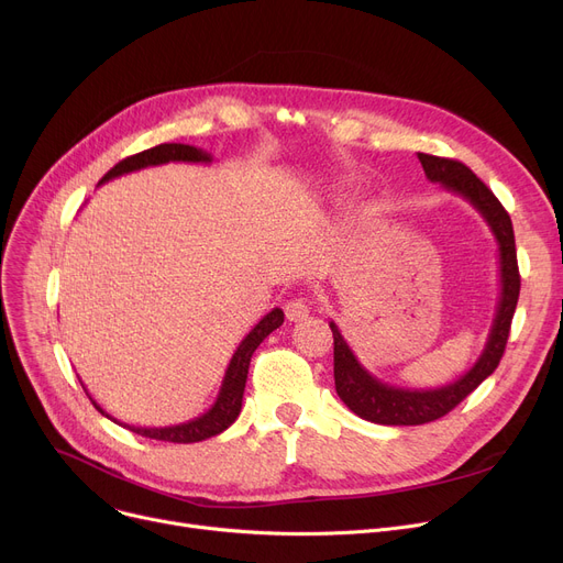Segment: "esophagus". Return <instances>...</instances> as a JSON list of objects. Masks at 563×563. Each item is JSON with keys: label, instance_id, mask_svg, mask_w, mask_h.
Segmentation results:
<instances>
[{"label": "esophagus", "instance_id": "esophagus-1", "mask_svg": "<svg viewBox=\"0 0 563 563\" xmlns=\"http://www.w3.org/2000/svg\"><path fill=\"white\" fill-rule=\"evenodd\" d=\"M309 302L305 298H290L286 305H284V311H286V318L290 320V323H298V320L307 318L309 316Z\"/></svg>", "mask_w": 563, "mask_h": 563}]
</instances>
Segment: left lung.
Segmentation results:
<instances>
[{
  "instance_id": "8db88e82",
  "label": "left lung",
  "mask_w": 563,
  "mask_h": 563,
  "mask_svg": "<svg viewBox=\"0 0 563 563\" xmlns=\"http://www.w3.org/2000/svg\"><path fill=\"white\" fill-rule=\"evenodd\" d=\"M417 157L428 180L440 183L444 190L470 201L490 227L499 252V302L495 309L493 328L484 353L478 355L474 366L467 373H463L459 380L438 389H404L378 380L360 364V360L351 351V345L341 336L334 320H330V328L334 334L336 394L357 417L383 426H419L435 421L451 412L463 398H467L481 383H484L497 368L504 355L506 339L508 332H511V320L520 296L514 224L504 206L497 201V197L488 187L481 183V178H476V174L467 169L463 163H459V159L438 157L428 153H417Z\"/></svg>"
}]
</instances>
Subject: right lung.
Returning a JSON list of instances; mask_svg holds the SVG:
<instances>
[{
    "label": "right lung",
    "mask_w": 563,
    "mask_h": 563,
    "mask_svg": "<svg viewBox=\"0 0 563 563\" xmlns=\"http://www.w3.org/2000/svg\"><path fill=\"white\" fill-rule=\"evenodd\" d=\"M167 163H212V155L190 146V144H159L153 146L148 151H142L137 155H130L117 167H112L107 172L100 180L107 183L112 178H119L123 174H132V172H140L146 167H157V165H167ZM284 323V311L279 307H275L271 313H265L258 323L254 325V330L240 341V345L235 347V353L227 366L224 373V380L220 387V394L216 398V404L210 406V410H206L203 415L190 419V421H183V423H174V426H159V428H146V426H130L123 423L114 417L107 415L96 400L91 398V404L96 406V410H100L107 419L117 421L119 426L128 428V431L151 438V440H163V442H176V444H190V442H201L208 440L212 435H220L222 431L238 419L240 408H243V394H245V383H247V371H250V360L254 355L256 347L261 345V341L271 334L273 330H277ZM82 383V380H79ZM85 387V385H82ZM87 391V387H85ZM89 394V391H87Z\"/></svg>",
    "instance_id": "1"
}]
</instances>
